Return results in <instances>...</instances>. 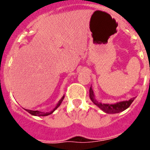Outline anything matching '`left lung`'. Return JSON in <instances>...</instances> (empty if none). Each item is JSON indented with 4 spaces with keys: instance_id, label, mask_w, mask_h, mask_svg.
<instances>
[{
    "instance_id": "1",
    "label": "left lung",
    "mask_w": 150,
    "mask_h": 150,
    "mask_svg": "<svg viewBox=\"0 0 150 150\" xmlns=\"http://www.w3.org/2000/svg\"><path fill=\"white\" fill-rule=\"evenodd\" d=\"M89 98L94 104H96L98 107H99L102 111L106 113H108V114H115V113H119L121 112L124 111L129 107L131 103L135 100V98H132L129 100H123V101L117 102V103H112V104H110V103H102L98 101L96 99L92 85H91L90 89H89Z\"/></svg>"
}]
</instances>
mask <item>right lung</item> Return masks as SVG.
<instances>
[{"instance_id":"right-lung-1","label":"right lung","mask_w":150,"mask_h":150,"mask_svg":"<svg viewBox=\"0 0 150 150\" xmlns=\"http://www.w3.org/2000/svg\"><path fill=\"white\" fill-rule=\"evenodd\" d=\"M64 98V96H63V97L61 98V100L58 101V103H57V105L55 106V107H54V108L53 109L52 111L48 112H43L38 111V110H36V111H33V110H26V111H27L28 112L30 113L31 115H35V116H47V115H49L52 114V113L54 112V110H56L58 108V107H59V106L61 105V103H62Z\"/></svg>"}]
</instances>
